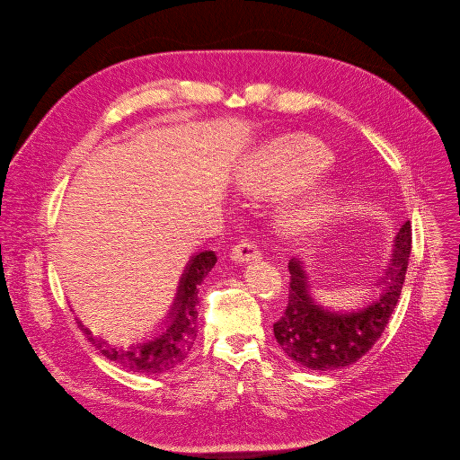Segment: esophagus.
<instances>
[{"instance_id": "esophagus-1", "label": "esophagus", "mask_w": 460, "mask_h": 460, "mask_svg": "<svg viewBox=\"0 0 460 460\" xmlns=\"http://www.w3.org/2000/svg\"><path fill=\"white\" fill-rule=\"evenodd\" d=\"M232 259L237 262H248V261H257L261 259V250L253 241L241 239L234 248H232Z\"/></svg>"}]
</instances>
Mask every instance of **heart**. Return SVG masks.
<instances>
[{
    "label": "heart",
    "instance_id": "heart-1",
    "mask_svg": "<svg viewBox=\"0 0 460 460\" xmlns=\"http://www.w3.org/2000/svg\"><path fill=\"white\" fill-rule=\"evenodd\" d=\"M330 152L314 137L290 136L261 146L243 166L237 185L253 198H273L299 189L315 179L330 164ZM332 201L323 196L312 203L288 210L283 228L303 234L314 228L328 212Z\"/></svg>",
    "mask_w": 460,
    "mask_h": 460
}]
</instances>
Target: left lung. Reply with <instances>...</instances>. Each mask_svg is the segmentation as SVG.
I'll list each match as a JSON object with an SVG mask.
<instances>
[{"mask_svg":"<svg viewBox=\"0 0 460 460\" xmlns=\"http://www.w3.org/2000/svg\"><path fill=\"white\" fill-rule=\"evenodd\" d=\"M390 266L374 285L379 297L368 306L337 314L319 306L310 296L305 266L290 259L288 305L283 317L273 324V335L283 351L310 370L330 372L357 362L383 335L404 285L411 253V223L406 221L394 244Z\"/></svg>","mask_w":460,"mask_h":460,"instance_id":"left-lung-1","label":"left lung"}]
</instances>
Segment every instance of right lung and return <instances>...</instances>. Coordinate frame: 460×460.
<instances>
[{
  "label": "right lung",
  "mask_w": 460,
  "mask_h": 460,
  "mask_svg": "<svg viewBox=\"0 0 460 460\" xmlns=\"http://www.w3.org/2000/svg\"><path fill=\"white\" fill-rule=\"evenodd\" d=\"M217 257L216 252L205 250L194 255L181 278L177 296L172 312L166 321V328L159 337L148 342H137L128 348L111 346L107 341L92 335L86 328V339L94 344L107 358L119 364L128 372L143 376L164 374L187 358L198 337V288L208 271L214 268ZM81 326V323H79Z\"/></svg>",
  "instance_id": "1"
}]
</instances>
